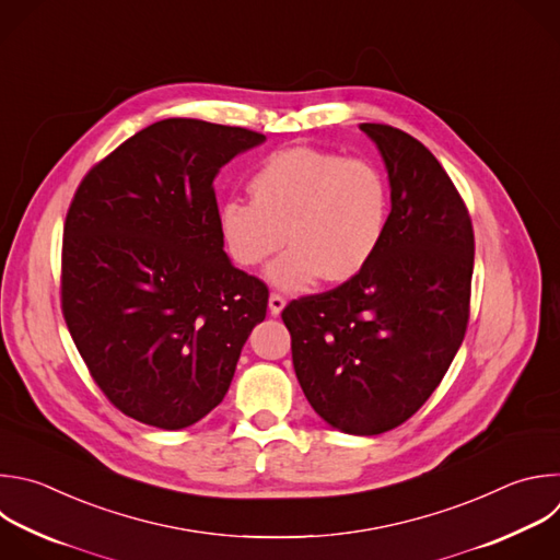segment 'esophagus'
<instances>
[{"instance_id":"obj_1","label":"esophagus","mask_w":560,"mask_h":560,"mask_svg":"<svg viewBox=\"0 0 560 560\" xmlns=\"http://www.w3.org/2000/svg\"><path fill=\"white\" fill-rule=\"evenodd\" d=\"M283 307H285V299H283L281 294L272 292L270 299H268V310H270V314H272V316H279V314L283 312Z\"/></svg>"}]
</instances>
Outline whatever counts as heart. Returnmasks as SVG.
Returning a JSON list of instances; mask_svg holds the SVG:
<instances>
[{
  "mask_svg": "<svg viewBox=\"0 0 560 560\" xmlns=\"http://www.w3.org/2000/svg\"><path fill=\"white\" fill-rule=\"evenodd\" d=\"M250 200H226L218 231L240 268H257L285 237L292 246L268 268V281L288 292L323 277H358L383 246L389 224V184L364 158L292 147L268 155L248 182Z\"/></svg>",
  "mask_w": 560,
  "mask_h": 560,
  "instance_id": "obj_1",
  "label": "heart"
}]
</instances>
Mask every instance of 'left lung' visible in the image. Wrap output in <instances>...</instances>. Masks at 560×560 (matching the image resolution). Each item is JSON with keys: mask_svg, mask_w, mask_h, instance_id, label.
Masks as SVG:
<instances>
[{"mask_svg": "<svg viewBox=\"0 0 560 560\" xmlns=\"http://www.w3.org/2000/svg\"><path fill=\"white\" fill-rule=\"evenodd\" d=\"M392 186L381 250L342 285L292 301L281 318L312 409L334 429L381 435L438 389L468 325L475 235L438 158L392 125L362 122Z\"/></svg>", "mask_w": 560, "mask_h": 560, "instance_id": "left-lung-1", "label": "left lung"}]
</instances>
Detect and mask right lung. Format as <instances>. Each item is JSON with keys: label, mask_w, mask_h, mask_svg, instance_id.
<instances>
[{"label": "right lung", "mask_w": 560, "mask_h": 560, "mask_svg": "<svg viewBox=\"0 0 560 560\" xmlns=\"http://www.w3.org/2000/svg\"><path fill=\"white\" fill-rule=\"evenodd\" d=\"M264 133L166 118L79 184L63 226L61 307L94 383L125 416L177 431L226 396L268 288L235 268L213 179Z\"/></svg>", "instance_id": "obj_1"}]
</instances>
